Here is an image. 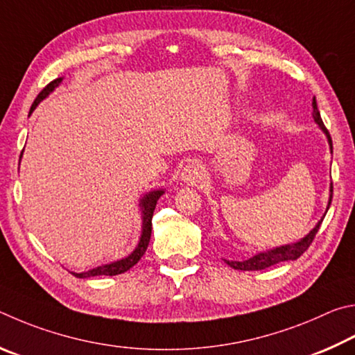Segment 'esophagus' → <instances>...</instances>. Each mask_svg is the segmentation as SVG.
<instances>
[{
    "mask_svg": "<svg viewBox=\"0 0 355 355\" xmlns=\"http://www.w3.org/2000/svg\"><path fill=\"white\" fill-rule=\"evenodd\" d=\"M202 173H204V168L200 164V162H190L189 165L184 166L182 170V181L184 182H189V184H196L201 181L202 178Z\"/></svg>",
    "mask_w": 355,
    "mask_h": 355,
    "instance_id": "esophagus-1",
    "label": "esophagus"
}]
</instances>
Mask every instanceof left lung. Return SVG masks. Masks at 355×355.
Segmentation results:
<instances>
[{
	"label": "left lung",
	"mask_w": 355,
	"mask_h": 355,
	"mask_svg": "<svg viewBox=\"0 0 355 355\" xmlns=\"http://www.w3.org/2000/svg\"><path fill=\"white\" fill-rule=\"evenodd\" d=\"M312 107H313V120L316 121V124H318V126L322 130H324V134L327 135L329 145H331V149H332L331 134H329V130L326 129L324 123H322V120H321V115H320V110H318V105H316L315 98L312 101ZM332 193H334V187L331 185V198H329V206H331V202H332ZM329 206H327V209H329ZM326 212H327V210H326ZM321 223H322V220L318 221V225H316L312 229V231H310L307 237H304L301 241H297V243L285 245V246H281V248H276V250L260 252V254H257V256H254L251 259H246V260H225V262L234 270L256 271V270H265V268H268V266L285 262V260H296L297 257H301L302 254L309 250L310 245H312V241L315 239L316 232H318Z\"/></svg>",
	"instance_id": "obj_1"
}]
</instances>
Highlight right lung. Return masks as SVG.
Here are the masks:
<instances>
[{"mask_svg":"<svg viewBox=\"0 0 355 355\" xmlns=\"http://www.w3.org/2000/svg\"><path fill=\"white\" fill-rule=\"evenodd\" d=\"M62 83V78H58L49 83L45 89H43L37 98L34 99L33 105H31V110L29 114H33V110L37 107V104H39L43 98L48 96L49 93H51L55 87ZM164 195V190H154L151 193H148L145 198H143L141 202H140V207H141V212H143V229H141V237L139 241V246L135 248L134 252L128 256L126 259H121L118 260V262L114 263H109V265H101L98 266V268H93L90 271H85V272H73L74 276L79 277V279H85V277H93V276H116V275H121V272L128 271L132 268V266L139 262V260L143 257V254L146 252V248L149 243V239H151V229H153V214H154V209H155V204H157L159 198Z\"/></svg>","mask_w":355,"mask_h":355,"instance_id":"obj_1","label":"right lung"}]
</instances>
